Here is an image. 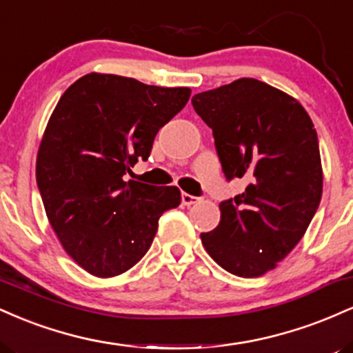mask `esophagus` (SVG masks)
I'll return each instance as SVG.
<instances>
[{
    "mask_svg": "<svg viewBox=\"0 0 353 353\" xmlns=\"http://www.w3.org/2000/svg\"><path fill=\"white\" fill-rule=\"evenodd\" d=\"M181 199H182V204H184V205H188V208H189V205H194V204H197V202H199L201 199H199V197H196V196H190V194H182V197H181Z\"/></svg>",
    "mask_w": 353,
    "mask_h": 353,
    "instance_id": "1",
    "label": "esophagus"
}]
</instances>
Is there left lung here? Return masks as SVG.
Segmentation results:
<instances>
[{
  "instance_id": "8db88e82",
  "label": "left lung",
  "mask_w": 353,
  "mask_h": 353,
  "mask_svg": "<svg viewBox=\"0 0 353 353\" xmlns=\"http://www.w3.org/2000/svg\"><path fill=\"white\" fill-rule=\"evenodd\" d=\"M192 106L212 129L225 177L249 181L221 202V222L201 234L202 245L228 272L261 277L299 244L320 204L314 123L297 99L252 78L199 92Z\"/></svg>"
}]
</instances>
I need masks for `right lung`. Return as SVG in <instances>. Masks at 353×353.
I'll list each match as a JSON object with an SVG mask.
<instances>
[{"mask_svg":"<svg viewBox=\"0 0 353 353\" xmlns=\"http://www.w3.org/2000/svg\"><path fill=\"white\" fill-rule=\"evenodd\" d=\"M189 96V88L91 72L56 104L36 181L61 245L86 272L106 279L131 269L151 247L159 217L181 204L176 185L124 181V174L148 159L157 131Z\"/></svg>","mask_w":353,"mask_h":353,"instance_id":"1","label":"right lung"}]
</instances>
